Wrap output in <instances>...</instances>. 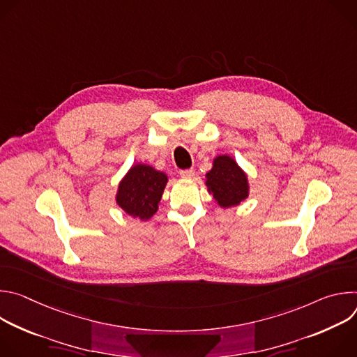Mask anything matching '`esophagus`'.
<instances>
[{
	"label": "esophagus",
	"mask_w": 357,
	"mask_h": 357,
	"mask_svg": "<svg viewBox=\"0 0 357 357\" xmlns=\"http://www.w3.org/2000/svg\"><path fill=\"white\" fill-rule=\"evenodd\" d=\"M179 175H181V178H183V179H192V178L195 176V172H193L192 169H185V171H181Z\"/></svg>",
	"instance_id": "1"
}]
</instances>
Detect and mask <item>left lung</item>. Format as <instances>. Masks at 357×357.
Masks as SVG:
<instances>
[{"label": "left lung", "mask_w": 357, "mask_h": 357, "mask_svg": "<svg viewBox=\"0 0 357 357\" xmlns=\"http://www.w3.org/2000/svg\"><path fill=\"white\" fill-rule=\"evenodd\" d=\"M208 192L223 209L238 206L250 195L248 176L237 161L225 154L213 160L212 169L205 175Z\"/></svg>", "instance_id": "8db88e82"}]
</instances>
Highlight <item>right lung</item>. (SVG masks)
<instances>
[{
  "mask_svg": "<svg viewBox=\"0 0 357 357\" xmlns=\"http://www.w3.org/2000/svg\"><path fill=\"white\" fill-rule=\"evenodd\" d=\"M168 175L146 164H134L121 178L116 203L128 216L149 220L158 211Z\"/></svg>",
  "mask_w": 357,
  "mask_h": 357,
  "instance_id": "obj_1",
  "label": "right lung"
}]
</instances>
